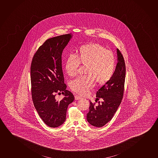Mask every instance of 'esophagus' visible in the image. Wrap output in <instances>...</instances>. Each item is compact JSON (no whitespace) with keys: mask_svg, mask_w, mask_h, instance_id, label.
I'll return each instance as SVG.
<instances>
[{"mask_svg":"<svg viewBox=\"0 0 158 158\" xmlns=\"http://www.w3.org/2000/svg\"><path fill=\"white\" fill-rule=\"evenodd\" d=\"M81 98V97H80V96H79L78 95H76L75 96V99L76 100H79Z\"/></svg>","mask_w":158,"mask_h":158,"instance_id":"obj_1","label":"esophagus"}]
</instances>
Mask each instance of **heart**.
I'll return each instance as SVG.
<instances>
[{
	"label": "heart",
	"mask_w": 158,
	"mask_h": 158,
	"mask_svg": "<svg viewBox=\"0 0 158 158\" xmlns=\"http://www.w3.org/2000/svg\"><path fill=\"white\" fill-rule=\"evenodd\" d=\"M80 64L87 67L86 77L76 79L71 83V89L80 95H85L94 87V81L103 85L109 81L114 73L116 60L114 54L98 43H89L80 46L73 55L67 57L64 64L67 74L74 77Z\"/></svg>",
	"instance_id": "obj_1"
}]
</instances>
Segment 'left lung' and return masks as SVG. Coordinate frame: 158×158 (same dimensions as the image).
I'll return each instance as SVG.
<instances>
[{"mask_svg":"<svg viewBox=\"0 0 158 158\" xmlns=\"http://www.w3.org/2000/svg\"><path fill=\"white\" fill-rule=\"evenodd\" d=\"M117 52L118 62L112 78L96 92L97 102L101 98L102 101L98 102V105L91 102L89 103L87 121L96 127H102L111 121L123 97L126 64L123 55L118 49H117Z\"/></svg>","mask_w":158,"mask_h":158,"instance_id":"8db88e82","label":"left lung"}]
</instances>
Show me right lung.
Wrapping results in <instances>:
<instances>
[{
	"mask_svg": "<svg viewBox=\"0 0 158 158\" xmlns=\"http://www.w3.org/2000/svg\"><path fill=\"white\" fill-rule=\"evenodd\" d=\"M71 37L68 34L47 40L35 53L30 67L35 108L44 123L51 128L64 123L68 106L74 100L72 93L66 89L62 69V51ZM61 93L64 97L57 101L55 97Z\"/></svg>",
	"mask_w": 158,
	"mask_h": 158,
	"instance_id": "add662e5",
	"label": "right lung"
}]
</instances>
